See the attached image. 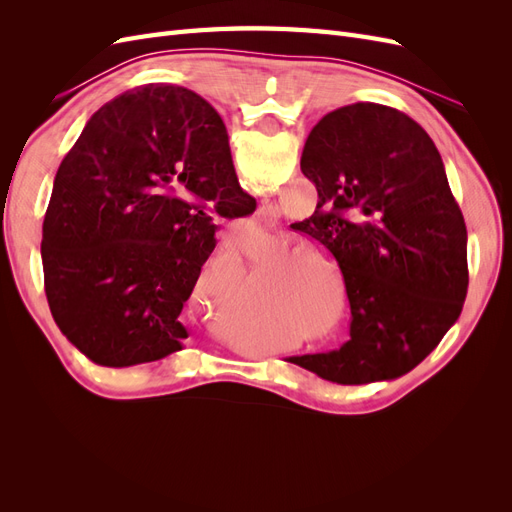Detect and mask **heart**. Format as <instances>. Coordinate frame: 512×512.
<instances>
[{
  "mask_svg": "<svg viewBox=\"0 0 512 512\" xmlns=\"http://www.w3.org/2000/svg\"><path fill=\"white\" fill-rule=\"evenodd\" d=\"M299 243H294L288 237H265L260 239L254 247H247V256H250L252 262H265L275 255L285 254L280 259L269 262L267 273H273L267 277L260 286L262 301L267 303H282L290 299H299L303 294H307L314 286V269L307 262L316 260L318 256L312 250H294Z\"/></svg>",
  "mask_w": 512,
  "mask_h": 512,
  "instance_id": "obj_1",
  "label": "heart"
}]
</instances>
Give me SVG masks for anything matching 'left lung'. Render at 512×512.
Masks as SVG:
<instances>
[{"instance_id":"8db88e82","label":"left lung","mask_w":512,"mask_h":512,"mask_svg":"<svg viewBox=\"0 0 512 512\" xmlns=\"http://www.w3.org/2000/svg\"><path fill=\"white\" fill-rule=\"evenodd\" d=\"M303 175L318 205L297 224L344 275L350 339L290 356L337 384L406 374L440 344L468 292V230L429 134L397 108L356 102L309 132Z\"/></svg>"}]
</instances>
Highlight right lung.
I'll return each instance as SVG.
<instances>
[{
	"instance_id": "1",
	"label": "right lung",
	"mask_w": 512,
	"mask_h": 512,
	"mask_svg": "<svg viewBox=\"0 0 512 512\" xmlns=\"http://www.w3.org/2000/svg\"><path fill=\"white\" fill-rule=\"evenodd\" d=\"M256 209L218 111L141 85L91 115L61 162L42 226L44 292L70 342L104 367L183 348L179 314L215 247L213 213Z\"/></svg>"
}]
</instances>
